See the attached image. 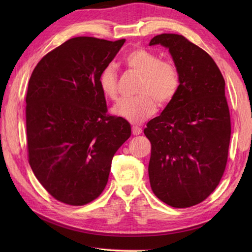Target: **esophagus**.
I'll list each match as a JSON object with an SVG mask.
<instances>
[{
	"label": "esophagus",
	"instance_id": "esophagus-1",
	"mask_svg": "<svg viewBox=\"0 0 252 252\" xmlns=\"http://www.w3.org/2000/svg\"><path fill=\"white\" fill-rule=\"evenodd\" d=\"M142 133V129L138 126H133L132 127V134L133 135H139Z\"/></svg>",
	"mask_w": 252,
	"mask_h": 252
}]
</instances>
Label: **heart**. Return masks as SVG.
Wrapping results in <instances>:
<instances>
[{
	"instance_id": "1",
	"label": "heart",
	"mask_w": 252,
	"mask_h": 252,
	"mask_svg": "<svg viewBox=\"0 0 252 252\" xmlns=\"http://www.w3.org/2000/svg\"><path fill=\"white\" fill-rule=\"evenodd\" d=\"M125 64L141 74L136 94L139 96L120 102L114 106L113 113L133 124L150 118L161 105L169 104L178 93L180 79L177 68L172 64L161 62L156 55L144 48H135L125 56ZM102 94L110 100L118 98V75L114 67L107 65L98 75Z\"/></svg>"
}]
</instances>
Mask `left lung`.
Listing matches in <instances>:
<instances>
[{"mask_svg": "<svg viewBox=\"0 0 252 252\" xmlns=\"http://www.w3.org/2000/svg\"><path fill=\"white\" fill-rule=\"evenodd\" d=\"M154 45L168 49L180 86L144 129L151 143L150 186L162 202L187 208L208 197L225 170L231 134L225 81L208 53L183 35L158 34Z\"/></svg>", "mask_w": 252, "mask_h": 252, "instance_id": "8db88e82", "label": "left lung"}]
</instances>
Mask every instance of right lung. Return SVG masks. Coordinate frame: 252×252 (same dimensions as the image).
I'll use <instances>...</instances> for the list:
<instances>
[{"label": "right lung", "instance_id": "right-lung-1", "mask_svg": "<svg viewBox=\"0 0 252 252\" xmlns=\"http://www.w3.org/2000/svg\"><path fill=\"white\" fill-rule=\"evenodd\" d=\"M125 40L73 37L33 69L26 95L30 167L58 201L90 203L108 182L112 158L131 134L123 118L106 116L98 75Z\"/></svg>", "mask_w": 252, "mask_h": 252}]
</instances>
